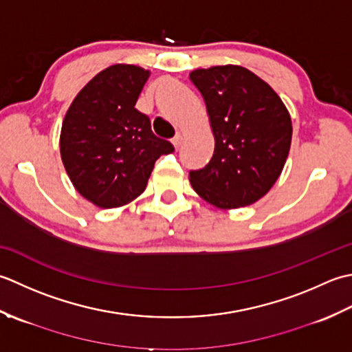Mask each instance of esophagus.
Returning a JSON list of instances; mask_svg holds the SVG:
<instances>
[{
	"instance_id": "1",
	"label": "esophagus",
	"mask_w": 352,
	"mask_h": 352,
	"mask_svg": "<svg viewBox=\"0 0 352 352\" xmlns=\"http://www.w3.org/2000/svg\"><path fill=\"white\" fill-rule=\"evenodd\" d=\"M171 142H173L175 148L179 150V148H181V146H182V142H184V135L182 133H176V136H175L173 141H171Z\"/></svg>"
}]
</instances>
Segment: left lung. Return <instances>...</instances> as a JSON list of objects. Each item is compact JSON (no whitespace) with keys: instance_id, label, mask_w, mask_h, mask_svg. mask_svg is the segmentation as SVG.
Wrapping results in <instances>:
<instances>
[{"instance_id":"8db88e82","label":"left lung","mask_w":352,"mask_h":352,"mask_svg":"<svg viewBox=\"0 0 352 352\" xmlns=\"http://www.w3.org/2000/svg\"><path fill=\"white\" fill-rule=\"evenodd\" d=\"M190 80L202 94L214 155L190 171L197 195L220 210L255 204L278 181L292 144V118L263 78L240 65L200 68Z\"/></svg>"}]
</instances>
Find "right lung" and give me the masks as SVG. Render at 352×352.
Returning a JSON list of instances; mask_svg holds the SVG:
<instances>
[{"mask_svg": "<svg viewBox=\"0 0 352 352\" xmlns=\"http://www.w3.org/2000/svg\"><path fill=\"white\" fill-rule=\"evenodd\" d=\"M148 76L129 63L107 67L83 86L63 118V167L74 188L98 208L131 204L146 190L157 157L175 150L135 109Z\"/></svg>", "mask_w": 352, "mask_h": 352, "instance_id": "right-lung-1", "label": "right lung"}]
</instances>
